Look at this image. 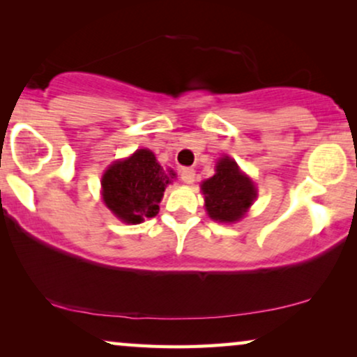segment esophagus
I'll return each mask as SVG.
<instances>
[{"label":"esophagus","mask_w":357,"mask_h":357,"mask_svg":"<svg viewBox=\"0 0 357 357\" xmlns=\"http://www.w3.org/2000/svg\"><path fill=\"white\" fill-rule=\"evenodd\" d=\"M194 178H196V171L192 168H183L181 169V181L186 184H192Z\"/></svg>","instance_id":"1"}]
</instances>
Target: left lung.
<instances>
[{
  "instance_id": "obj_1",
  "label": "left lung",
  "mask_w": 357,
  "mask_h": 357,
  "mask_svg": "<svg viewBox=\"0 0 357 357\" xmlns=\"http://www.w3.org/2000/svg\"><path fill=\"white\" fill-rule=\"evenodd\" d=\"M201 189L208 217L222 223L243 218L258 196L255 183L228 156L217 161L215 174L206 179Z\"/></svg>"
}]
</instances>
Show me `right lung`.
I'll list each match as a JSON object with an SVG mask.
<instances>
[{"mask_svg": "<svg viewBox=\"0 0 357 357\" xmlns=\"http://www.w3.org/2000/svg\"><path fill=\"white\" fill-rule=\"evenodd\" d=\"M174 176L173 169L156 161L153 151L140 149L106 169L101 179L102 201L119 220L140 223L158 213L165 188Z\"/></svg>", "mask_w": 357, "mask_h": 357, "instance_id": "right-lung-1", "label": "right lung"}]
</instances>
